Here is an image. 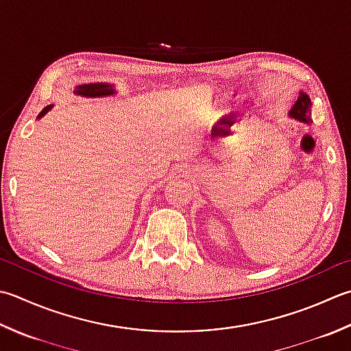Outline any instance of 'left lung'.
Here are the masks:
<instances>
[{
    "label": "left lung",
    "instance_id": "left-lung-1",
    "mask_svg": "<svg viewBox=\"0 0 351 351\" xmlns=\"http://www.w3.org/2000/svg\"><path fill=\"white\" fill-rule=\"evenodd\" d=\"M311 105H312L311 99H308L306 94H301L300 99L297 100V103H295L292 108L291 115L301 121L308 123L311 121Z\"/></svg>",
    "mask_w": 351,
    "mask_h": 351
}]
</instances>
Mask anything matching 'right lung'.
<instances>
[{"label": "right lung", "instance_id": "1", "mask_svg": "<svg viewBox=\"0 0 351 351\" xmlns=\"http://www.w3.org/2000/svg\"><path fill=\"white\" fill-rule=\"evenodd\" d=\"M79 94H82V95H91V97H95V95H106V94H112V89L109 88L108 85H84V86H79V91H77ZM51 109V105L50 106H47L43 112L39 114V117H43L44 114H47L48 111H50Z\"/></svg>", "mask_w": 351, "mask_h": 351}]
</instances>
